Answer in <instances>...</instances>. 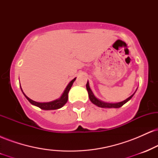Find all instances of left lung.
I'll return each instance as SVG.
<instances>
[{"instance_id": "obj_1", "label": "left lung", "mask_w": 158, "mask_h": 158, "mask_svg": "<svg viewBox=\"0 0 158 158\" xmlns=\"http://www.w3.org/2000/svg\"><path fill=\"white\" fill-rule=\"evenodd\" d=\"M86 88H87V90H88V97H89V99L90 100V102H91L93 104L95 105V106H97L98 107H100V108H120V107H122L123 105L126 104L127 102H128V101L130 100V99H131L132 97H133L134 95H135V92L132 94L131 96H130L129 97L127 98L126 99H125V100L122 101V102H104V101H102L100 100V99H99L98 98H97L95 97V95H94L93 91H92L91 89H90V85H89V82H87L86 84Z\"/></svg>"}]
</instances>
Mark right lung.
I'll return each instance as SVG.
<instances>
[{
  "label": "right lung",
  "mask_w": 158,
  "mask_h": 158,
  "mask_svg": "<svg viewBox=\"0 0 158 158\" xmlns=\"http://www.w3.org/2000/svg\"><path fill=\"white\" fill-rule=\"evenodd\" d=\"M77 78H74L73 80H71L69 82V84L67 85L66 88H65L63 94H61V96L59 99H56L55 100L51 101V102H35V101H33L32 99H30L28 97H27L26 94L23 92L22 88L21 87V90L22 91V93L24 95V97L27 98V100L29 101L32 105L33 106L39 107V108H41L42 110H56V109H59V108H61V107H63L66 104L67 102H68V93L69 90H70V88H71L72 85H73V83L74 82V81L76 80Z\"/></svg>",
  "instance_id": "1"
}]
</instances>
